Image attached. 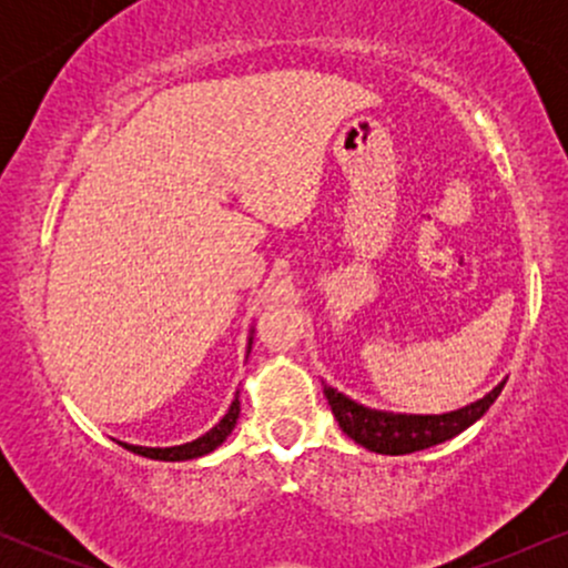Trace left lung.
<instances>
[{
	"label": "left lung",
	"instance_id": "8db88e82",
	"mask_svg": "<svg viewBox=\"0 0 568 568\" xmlns=\"http://www.w3.org/2000/svg\"><path fill=\"white\" fill-rule=\"evenodd\" d=\"M501 387H505V384L494 387L491 393L480 397L478 403H470V406L440 416H406L368 410L331 387H325V397H328V406L334 410L338 427H342L352 440L361 443L368 452L397 456L438 446V443L459 435L462 429L470 427L473 422H478L480 416L491 408V403L499 397Z\"/></svg>",
	"mask_w": 568,
	"mask_h": 568
}]
</instances>
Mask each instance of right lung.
Wrapping results in <instances>:
<instances>
[{
  "label": "right lung",
  "mask_w": 568,
  "mask_h": 568,
  "mask_svg": "<svg viewBox=\"0 0 568 568\" xmlns=\"http://www.w3.org/2000/svg\"><path fill=\"white\" fill-rule=\"evenodd\" d=\"M237 416H240V397L234 395L232 406L224 414V419H221L219 425L211 429V433H205L197 440L184 443V446H173V448H143V446H128V443H122V448H128V452H133V454H139V456H146V459H160V462L197 459V456L211 454L213 448L224 443L226 435L232 433L234 425H237Z\"/></svg>",
  "instance_id": "obj_1"
}]
</instances>
